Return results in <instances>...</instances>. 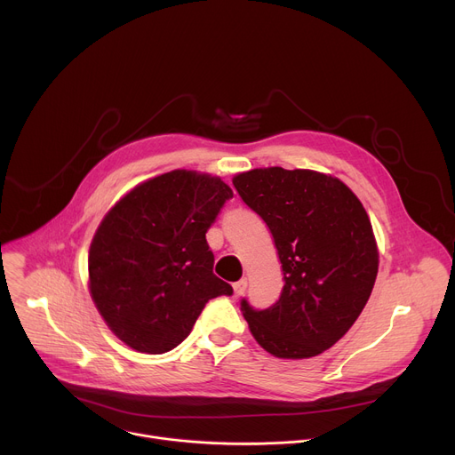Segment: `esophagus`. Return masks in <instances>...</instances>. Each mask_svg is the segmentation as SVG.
Masks as SVG:
<instances>
[{"label": "esophagus", "instance_id": "obj_1", "mask_svg": "<svg viewBox=\"0 0 455 455\" xmlns=\"http://www.w3.org/2000/svg\"><path fill=\"white\" fill-rule=\"evenodd\" d=\"M246 279H241V281H237V283H234L232 284V288H234V295L235 297H241L243 293H244V290H246Z\"/></svg>", "mask_w": 455, "mask_h": 455}]
</instances>
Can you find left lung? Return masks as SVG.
Wrapping results in <instances>:
<instances>
[{"label": "left lung", "instance_id": "8db88e82", "mask_svg": "<svg viewBox=\"0 0 455 455\" xmlns=\"http://www.w3.org/2000/svg\"><path fill=\"white\" fill-rule=\"evenodd\" d=\"M232 183L267 223L284 275L270 307L241 299L253 339L279 358L330 349L349 331L376 281L378 250L365 209L340 180L306 169H253Z\"/></svg>", "mask_w": 455, "mask_h": 455}]
</instances>
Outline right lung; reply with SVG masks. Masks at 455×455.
<instances>
[{
  "mask_svg": "<svg viewBox=\"0 0 455 455\" xmlns=\"http://www.w3.org/2000/svg\"><path fill=\"white\" fill-rule=\"evenodd\" d=\"M232 196L216 176L171 171L135 187L106 214L90 246V291L129 347L174 349L211 299L234 293L212 274L205 237Z\"/></svg>",
  "mask_w": 455,
  "mask_h": 455,
  "instance_id": "right-lung-1",
  "label": "right lung"
}]
</instances>
